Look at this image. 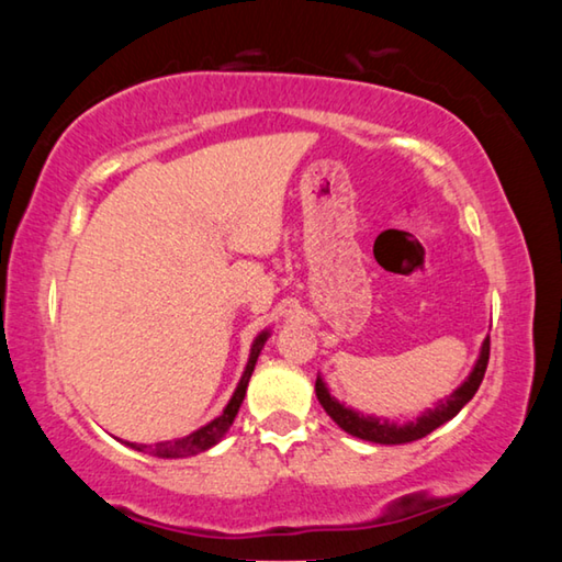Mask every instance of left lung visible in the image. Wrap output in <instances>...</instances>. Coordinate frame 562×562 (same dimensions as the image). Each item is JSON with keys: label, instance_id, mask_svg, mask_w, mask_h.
<instances>
[{"label": "left lung", "instance_id": "1", "mask_svg": "<svg viewBox=\"0 0 562 562\" xmlns=\"http://www.w3.org/2000/svg\"><path fill=\"white\" fill-rule=\"evenodd\" d=\"M488 357H491V337H486L481 347V357L475 361L471 376L465 379V382L456 389V392L446 398V402H439L429 412L422 414L416 418V422H408L404 426H398L394 422H386V418H376V416H364L359 412H351V408L341 406L337 398H331L327 386L322 379L317 376V384H315V392L317 398L325 412L331 416V422L339 424V429H345L347 434L357 436V439H364V441H374V443H408V441H416V439H424L426 434H431L434 429H439L441 424L451 422V418L461 412V408L471 402L473 394L479 392V386L483 382V374H486V367H488Z\"/></svg>", "mask_w": 562, "mask_h": 562}]
</instances>
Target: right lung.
Listing matches in <instances>:
<instances>
[{"mask_svg":"<svg viewBox=\"0 0 562 562\" xmlns=\"http://www.w3.org/2000/svg\"><path fill=\"white\" fill-rule=\"evenodd\" d=\"M265 339H268V331H262V335L255 339L250 359H247V367H245V374L240 379V384H237V389H235L231 404H227L225 412L217 418H213L211 424H205L203 429H198V431L188 434V436H183V439H176V441H160V443H154V446H146V443H126V446H131V449H136V451L158 456V459H183V456H195V453L207 451L211 446H215L235 422L237 408H240L243 398H245V389H247V382H250L255 361H258V357H260V349L265 345Z\"/></svg>","mask_w":562,"mask_h":562,"instance_id":"obj_1","label":"right lung"}]
</instances>
